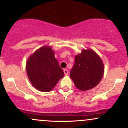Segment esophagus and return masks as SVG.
Returning a JSON list of instances; mask_svg holds the SVG:
<instances>
[{
  "label": "esophagus",
  "instance_id": "1",
  "mask_svg": "<svg viewBox=\"0 0 128 128\" xmlns=\"http://www.w3.org/2000/svg\"><path fill=\"white\" fill-rule=\"evenodd\" d=\"M64 74H65L66 76L68 75V70H66V69H64Z\"/></svg>",
  "mask_w": 128,
  "mask_h": 128
}]
</instances>
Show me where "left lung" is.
<instances>
[{"instance_id":"obj_1","label":"left lung","mask_w":128,"mask_h":128,"mask_svg":"<svg viewBox=\"0 0 128 128\" xmlns=\"http://www.w3.org/2000/svg\"><path fill=\"white\" fill-rule=\"evenodd\" d=\"M104 73V63L98 54L92 49H82L75 55L70 78L77 88L86 91L99 84Z\"/></svg>"}]
</instances>
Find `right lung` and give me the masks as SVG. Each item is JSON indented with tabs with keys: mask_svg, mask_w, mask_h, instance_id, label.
Segmentation results:
<instances>
[{
	"mask_svg": "<svg viewBox=\"0 0 128 128\" xmlns=\"http://www.w3.org/2000/svg\"><path fill=\"white\" fill-rule=\"evenodd\" d=\"M26 73L30 83L38 90L49 92L64 76L62 69L55 57V52L49 46H44L29 56Z\"/></svg>",
	"mask_w": 128,
	"mask_h": 128,
	"instance_id": "1",
	"label": "right lung"
}]
</instances>
